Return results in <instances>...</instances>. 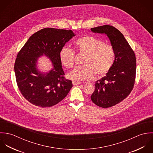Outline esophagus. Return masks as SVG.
<instances>
[{
    "mask_svg": "<svg viewBox=\"0 0 153 153\" xmlns=\"http://www.w3.org/2000/svg\"><path fill=\"white\" fill-rule=\"evenodd\" d=\"M82 83V82H75V81H73V84L74 85H80Z\"/></svg>",
    "mask_w": 153,
    "mask_h": 153,
    "instance_id": "obj_1",
    "label": "esophagus"
}]
</instances>
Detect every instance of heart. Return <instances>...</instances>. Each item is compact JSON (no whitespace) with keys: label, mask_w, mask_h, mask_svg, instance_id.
Segmentation results:
<instances>
[{"label":"heart","mask_w":153,"mask_h":153,"mask_svg":"<svg viewBox=\"0 0 153 153\" xmlns=\"http://www.w3.org/2000/svg\"><path fill=\"white\" fill-rule=\"evenodd\" d=\"M75 49L81 54H86L83 60L85 65H78L67 74V77L75 82L86 81L96 75L102 77L112 68L115 60V50L110 44L92 35H86L75 42ZM75 53L68 48L63 47L60 52L61 64L70 69L74 62Z\"/></svg>","instance_id":"heart-1"}]
</instances>
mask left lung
Wrapping results in <instances>:
<instances>
[{"instance_id": "left-lung-1", "label": "left lung", "mask_w": 153, "mask_h": 153, "mask_svg": "<svg viewBox=\"0 0 153 153\" xmlns=\"http://www.w3.org/2000/svg\"><path fill=\"white\" fill-rule=\"evenodd\" d=\"M91 31L107 35L115 50L112 68L106 76L95 82L91 97L95 105L108 108L122 102L132 91L136 75L135 55L122 33L113 26L97 27Z\"/></svg>"}]
</instances>
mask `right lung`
Returning a JSON list of instances; mask_svg holds the SVG:
<instances>
[{"label": "right lung", "instance_id": "right-lung-1", "mask_svg": "<svg viewBox=\"0 0 153 153\" xmlns=\"http://www.w3.org/2000/svg\"><path fill=\"white\" fill-rule=\"evenodd\" d=\"M75 35L71 30L44 28L31 35L17 54L14 70L22 96L32 104L48 108L56 105L73 87L66 79L60 60V52ZM45 55L52 61L53 68L43 74L36 68L37 58Z\"/></svg>", "mask_w": 153, "mask_h": 153}]
</instances>
